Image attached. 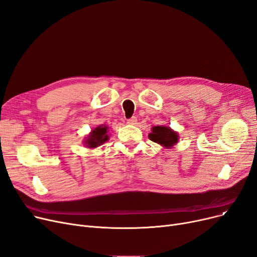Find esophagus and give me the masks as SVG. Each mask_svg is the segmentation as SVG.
<instances>
[{
  "instance_id": "1",
  "label": "esophagus",
  "mask_w": 257,
  "mask_h": 257,
  "mask_svg": "<svg viewBox=\"0 0 257 257\" xmlns=\"http://www.w3.org/2000/svg\"><path fill=\"white\" fill-rule=\"evenodd\" d=\"M137 121H138V118L136 116H133V117L127 119V124H129V125H136Z\"/></svg>"
}]
</instances>
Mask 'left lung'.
I'll return each mask as SVG.
<instances>
[{"label":"left lung","mask_w":257,"mask_h":257,"mask_svg":"<svg viewBox=\"0 0 257 257\" xmlns=\"http://www.w3.org/2000/svg\"><path fill=\"white\" fill-rule=\"evenodd\" d=\"M149 139L161 145L164 148H172L174 145L177 144L178 139V133L171 129L168 126H154L151 129V133H149Z\"/></svg>","instance_id":"obj_1"}]
</instances>
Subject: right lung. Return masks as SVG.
<instances>
[{
	"instance_id": "add662e5",
	"label": "right lung",
	"mask_w": 257,
	"mask_h": 257,
	"mask_svg": "<svg viewBox=\"0 0 257 257\" xmlns=\"http://www.w3.org/2000/svg\"><path fill=\"white\" fill-rule=\"evenodd\" d=\"M108 140V126L101 125L91 130V132L85 138L84 145L89 149H93L101 146V145L106 143Z\"/></svg>"
}]
</instances>
